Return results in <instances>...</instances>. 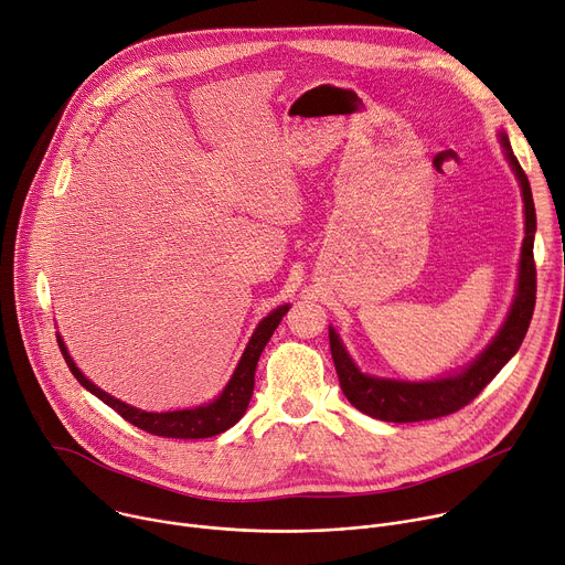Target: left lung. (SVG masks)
<instances>
[{
    "instance_id": "left-lung-1",
    "label": "left lung",
    "mask_w": 565,
    "mask_h": 565,
    "mask_svg": "<svg viewBox=\"0 0 565 565\" xmlns=\"http://www.w3.org/2000/svg\"><path fill=\"white\" fill-rule=\"evenodd\" d=\"M500 141L504 146V158L509 167L514 169L523 202H525V238L521 249V266H519V288L514 303H511L509 316L489 347L476 358V361L461 372L435 379V381H392L367 376L355 367L349 358L344 344L340 342L333 327H329V344L333 365L340 379V387L349 403L361 409V413L392 424H409V422H426L457 413L459 407L469 405L493 379L495 374L511 361V355L519 351L523 338L530 329L534 303H536V266H534V232H536V212L532 189L525 171L521 169L514 150L509 146L504 132H500Z\"/></svg>"
}]
</instances>
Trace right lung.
<instances>
[{"label": "right lung", "instance_id": "add662e5", "mask_svg": "<svg viewBox=\"0 0 565 565\" xmlns=\"http://www.w3.org/2000/svg\"><path fill=\"white\" fill-rule=\"evenodd\" d=\"M288 309H290L288 303L279 306V309H275L268 318H264L259 322V327L254 329V333H252V338H249V342H247V347L241 355V361H238L230 383L225 385V390L221 392L218 398H214L207 405H198V407H191V409H175V413H146V409L132 407V405L110 396L108 392H104L100 387H96L76 367L63 338L61 335H56V338H58V347L65 355V363H67L70 372L76 376V381L87 392H92L106 405H110L115 413H119L128 424L146 430L150 435H158V437L202 439V437H214V435L225 433L227 428H232L245 415L247 403L252 398V390H254L256 363H259V355H262L264 347L273 338L275 329L279 327L281 318L288 313Z\"/></svg>", "mask_w": 565, "mask_h": 565}]
</instances>
